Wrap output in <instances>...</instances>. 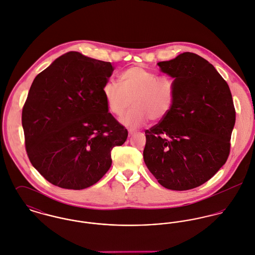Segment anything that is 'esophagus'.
I'll return each instance as SVG.
<instances>
[{
  "instance_id": "1",
  "label": "esophagus",
  "mask_w": 255,
  "mask_h": 255,
  "mask_svg": "<svg viewBox=\"0 0 255 255\" xmlns=\"http://www.w3.org/2000/svg\"><path fill=\"white\" fill-rule=\"evenodd\" d=\"M135 133V130H133V129H129V135L131 136V135H133Z\"/></svg>"
}]
</instances>
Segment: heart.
I'll list each match as a JSON object with an SVG mask.
<instances>
[{
  "label": "heart",
  "instance_id": "b5f03b06",
  "mask_svg": "<svg viewBox=\"0 0 255 255\" xmlns=\"http://www.w3.org/2000/svg\"><path fill=\"white\" fill-rule=\"evenodd\" d=\"M120 83L109 80L103 94L109 110L121 116L132 105L121 122L131 128L144 124L148 117L152 121L163 119L169 114L174 102V85L166 76L141 66H132L120 74Z\"/></svg>",
  "mask_w": 255,
  "mask_h": 255
}]
</instances>
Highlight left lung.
Here are the masks:
<instances>
[{
    "label": "left lung",
    "instance_id": "obj_1",
    "mask_svg": "<svg viewBox=\"0 0 255 255\" xmlns=\"http://www.w3.org/2000/svg\"><path fill=\"white\" fill-rule=\"evenodd\" d=\"M174 81L169 114L145 130L143 160L166 189L187 191L211 179L227 161L236 111L215 67L194 53L157 63Z\"/></svg>",
    "mask_w": 255,
    "mask_h": 255
}]
</instances>
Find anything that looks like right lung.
Wrapping results in <instances>:
<instances>
[{"label":"right lung","mask_w":255,"mask_h":255,"mask_svg":"<svg viewBox=\"0 0 255 255\" xmlns=\"http://www.w3.org/2000/svg\"><path fill=\"white\" fill-rule=\"evenodd\" d=\"M111 62L69 52L39 73L22 110L29 160L50 183L83 190L112 166L111 151L128 131L111 113L103 88Z\"/></svg>","instance_id":"obj_1"}]
</instances>
